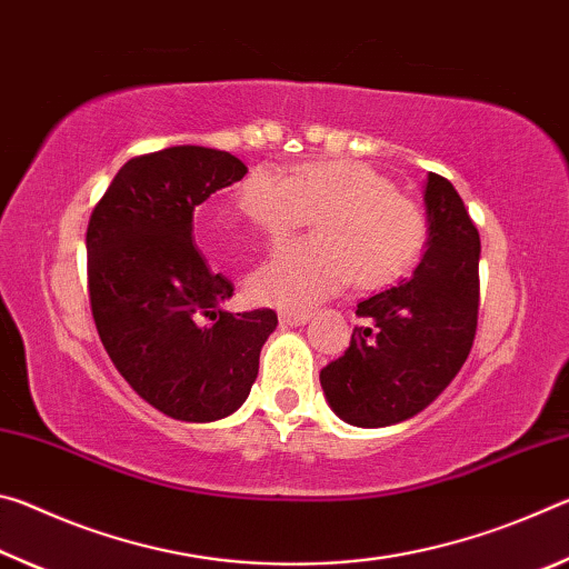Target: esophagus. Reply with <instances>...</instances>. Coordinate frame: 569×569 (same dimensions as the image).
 Masks as SVG:
<instances>
[{"label":"esophagus","instance_id":"obj_1","mask_svg":"<svg viewBox=\"0 0 569 569\" xmlns=\"http://www.w3.org/2000/svg\"><path fill=\"white\" fill-rule=\"evenodd\" d=\"M278 319H281L283 326H303L308 319H311V313L308 311H281L278 313Z\"/></svg>","mask_w":569,"mask_h":569}]
</instances>
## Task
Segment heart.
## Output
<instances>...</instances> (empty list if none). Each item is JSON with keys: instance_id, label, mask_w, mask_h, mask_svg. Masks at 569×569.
Listing matches in <instances>:
<instances>
[{"instance_id": "b5f03b06", "label": "heart", "mask_w": 569, "mask_h": 569, "mask_svg": "<svg viewBox=\"0 0 569 569\" xmlns=\"http://www.w3.org/2000/svg\"><path fill=\"white\" fill-rule=\"evenodd\" d=\"M236 206L268 243H281L308 218L316 226L313 238L276 250L248 276V298L263 306L308 308L349 278L361 288L389 286L421 261L429 243L423 208L366 162H306L291 178L256 168L238 186ZM206 230L218 248L230 246L220 210L206 216Z\"/></svg>"}]
</instances>
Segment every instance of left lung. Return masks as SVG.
<instances>
[{
	"label": "left lung",
	"instance_id": "8db88e82",
	"mask_svg": "<svg viewBox=\"0 0 569 569\" xmlns=\"http://www.w3.org/2000/svg\"><path fill=\"white\" fill-rule=\"evenodd\" d=\"M423 206L429 243L417 271L359 303L349 349L321 371L326 401L351 427H391L427 409L475 343L479 233L437 172L423 186Z\"/></svg>",
	"mask_w": 569,
	"mask_h": 569
}]
</instances>
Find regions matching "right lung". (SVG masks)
Segmentation results:
<instances>
[{
	"label": "right lung",
	"instance_id": "right-lung-1",
	"mask_svg": "<svg viewBox=\"0 0 569 569\" xmlns=\"http://www.w3.org/2000/svg\"><path fill=\"white\" fill-rule=\"evenodd\" d=\"M248 168L226 150L176 146L124 162L88 226L92 319L122 379L170 419L233 413L278 326L271 308L226 311L233 283L192 243V213Z\"/></svg>",
	"mask_w": 569,
	"mask_h": 569
}]
</instances>
